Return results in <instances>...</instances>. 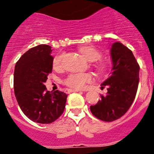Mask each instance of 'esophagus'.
<instances>
[{
    "mask_svg": "<svg viewBox=\"0 0 154 154\" xmlns=\"http://www.w3.org/2000/svg\"><path fill=\"white\" fill-rule=\"evenodd\" d=\"M67 93H72V92H80V90H72V89H67L66 90Z\"/></svg>",
    "mask_w": 154,
    "mask_h": 154,
    "instance_id": "34e87169",
    "label": "esophagus"
}]
</instances>
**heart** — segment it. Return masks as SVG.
<instances>
[{
  "label": "heart",
  "instance_id": "obj_1",
  "mask_svg": "<svg viewBox=\"0 0 154 154\" xmlns=\"http://www.w3.org/2000/svg\"><path fill=\"white\" fill-rule=\"evenodd\" d=\"M81 54L90 61H97L102 57V53L94 46H84L80 48ZM64 54H59L54 57L53 61V67L54 69H61L62 67V61ZM104 64L99 63L97 67L99 70L104 69ZM93 80V77L90 74L78 73L71 74L67 76L64 80V84L67 87L73 89H82L85 87L86 84L90 83Z\"/></svg>",
  "mask_w": 154,
  "mask_h": 154
}]
</instances>
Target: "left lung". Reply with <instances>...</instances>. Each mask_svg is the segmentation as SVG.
Here are the masks:
<instances>
[{
	"instance_id": "left-lung-1",
	"label": "left lung",
	"mask_w": 154,
	"mask_h": 154,
	"mask_svg": "<svg viewBox=\"0 0 154 154\" xmlns=\"http://www.w3.org/2000/svg\"><path fill=\"white\" fill-rule=\"evenodd\" d=\"M112 74L101 84L107 87L106 96L94 106L92 114L104 122H112L124 116L133 103L139 84L140 67L133 53L121 42L112 45Z\"/></svg>"
}]
</instances>
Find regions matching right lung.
<instances>
[{"instance_id":"obj_1","label":"right lung","mask_w":154,"mask_h":154,"mask_svg":"<svg viewBox=\"0 0 154 154\" xmlns=\"http://www.w3.org/2000/svg\"><path fill=\"white\" fill-rule=\"evenodd\" d=\"M51 47L39 45L24 53L15 65L14 88L21 110L34 122L49 124L62 115L67 95L49 92L44 83L52 71Z\"/></svg>"}]
</instances>
